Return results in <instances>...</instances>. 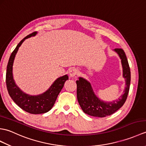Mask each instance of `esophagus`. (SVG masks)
Here are the masks:
<instances>
[{
    "label": "esophagus",
    "instance_id": "esophagus-1",
    "mask_svg": "<svg viewBox=\"0 0 146 146\" xmlns=\"http://www.w3.org/2000/svg\"><path fill=\"white\" fill-rule=\"evenodd\" d=\"M78 70H77L76 68H71V69H70L69 71V75L70 77H74L78 74Z\"/></svg>",
    "mask_w": 146,
    "mask_h": 146
}]
</instances>
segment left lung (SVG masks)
<instances>
[{
  "instance_id": "obj_1",
  "label": "left lung",
  "mask_w": 146,
  "mask_h": 146,
  "mask_svg": "<svg viewBox=\"0 0 146 146\" xmlns=\"http://www.w3.org/2000/svg\"><path fill=\"white\" fill-rule=\"evenodd\" d=\"M119 54L123 68V77L125 80L124 94L121 95L118 100L112 102H104L100 100L93 90L90 83L87 80L80 77L76 81L77 99L84 113L89 115L105 117L110 115L124 104L129 94L131 84V70L124 51L121 48L114 49Z\"/></svg>"
}]
</instances>
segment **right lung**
<instances>
[{
	"instance_id": "add662e5",
	"label": "right lung",
	"mask_w": 146,
	"mask_h": 146,
	"mask_svg": "<svg viewBox=\"0 0 146 146\" xmlns=\"http://www.w3.org/2000/svg\"><path fill=\"white\" fill-rule=\"evenodd\" d=\"M37 32L30 34L17 44L9 58L6 72V85L10 97L21 108L33 114L44 113L50 110L63 88L65 82L68 80L67 75L60 77L55 80L47 91L38 95L26 94L21 90L15 84L12 74V66L15 54L24 40L31 36H35Z\"/></svg>"
}]
</instances>
